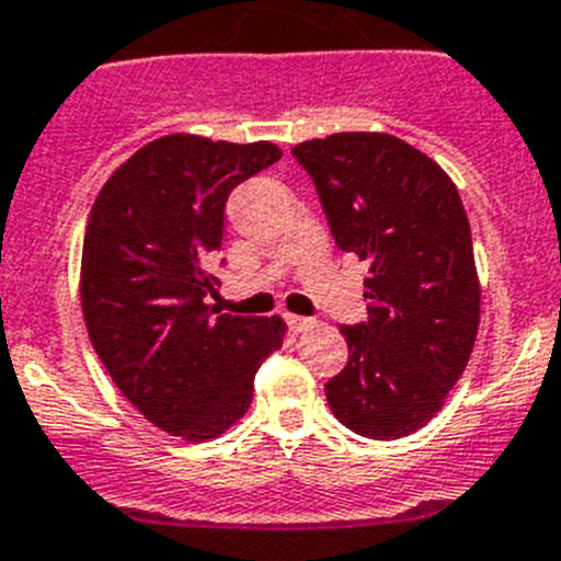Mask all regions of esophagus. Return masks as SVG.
<instances>
[{
    "label": "esophagus",
    "mask_w": 561,
    "mask_h": 561,
    "mask_svg": "<svg viewBox=\"0 0 561 561\" xmlns=\"http://www.w3.org/2000/svg\"><path fill=\"white\" fill-rule=\"evenodd\" d=\"M286 322H289L291 331H308V328L317 325L311 317H297V314H286Z\"/></svg>",
    "instance_id": "obj_1"
}]
</instances>
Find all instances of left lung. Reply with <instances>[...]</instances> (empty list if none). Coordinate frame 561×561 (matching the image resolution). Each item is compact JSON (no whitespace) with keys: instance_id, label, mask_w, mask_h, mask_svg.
<instances>
[{"instance_id":"1","label":"left lung","mask_w":561,"mask_h":561,"mask_svg":"<svg viewBox=\"0 0 561 561\" xmlns=\"http://www.w3.org/2000/svg\"><path fill=\"white\" fill-rule=\"evenodd\" d=\"M339 250L369 261L367 320L342 325L347 367L325 383L339 423L400 439L442 409L470 362L481 291L465 205L450 178L387 133L297 144Z\"/></svg>"}]
</instances>
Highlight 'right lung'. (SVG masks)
I'll list each match as a JSON object with an SVG mask.
<instances>
[{
    "label": "right lung",
    "instance_id": "obj_1",
    "mask_svg": "<svg viewBox=\"0 0 561 561\" xmlns=\"http://www.w3.org/2000/svg\"><path fill=\"white\" fill-rule=\"evenodd\" d=\"M277 158L270 141L163 136L122 163L91 208L80 289L91 344L144 417L188 442L250 409L255 373L280 347L277 317L205 302L219 286L225 203Z\"/></svg>",
    "mask_w": 561,
    "mask_h": 561
}]
</instances>
